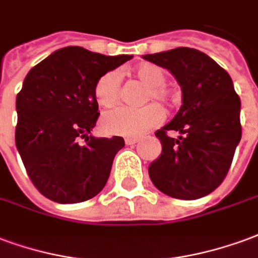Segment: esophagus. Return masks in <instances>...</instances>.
<instances>
[{"mask_svg": "<svg viewBox=\"0 0 258 258\" xmlns=\"http://www.w3.org/2000/svg\"><path fill=\"white\" fill-rule=\"evenodd\" d=\"M139 142H140V139H137V137H127V139H125V143H126L127 146H133V144H136Z\"/></svg>", "mask_w": 258, "mask_h": 258, "instance_id": "esophagus-1", "label": "esophagus"}]
</instances>
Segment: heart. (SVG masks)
I'll return each mask as SVG.
<instances>
[{
    "mask_svg": "<svg viewBox=\"0 0 258 258\" xmlns=\"http://www.w3.org/2000/svg\"><path fill=\"white\" fill-rule=\"evenodd\" d=\"M136 74L139 80L150 86L147 100L154 99L163 104H172L176 100L172 92L165 86L166 73L159 66L143 64L137 67ZM121 81V73L118 70H111L101 75L95 85L96 101L103 107L112 106L119 97ZM162 118V110L157 104H148L142 108L119 106L103 114L100 127L106 135L136 137L157 126Z\"/></svg>",
    "mask_w": 258,
    "mask_h": 258,
    "instance_id": "1",
    "label": "heart"
}]
</instances>
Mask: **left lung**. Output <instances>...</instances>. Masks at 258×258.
I'll list each match as a JSON object with an SVG mask.
<instances>
[{"label": "left lung", "mask_w": 258, "mask_h": 258, "mask_svg": "<svg viewBox=\"0 0 258 258\" xmlns=\"http://www.w3.org/2000/svg\"><path fill=\"white\" fill-rule=\"evenodd\" d=\"M143 59L169 70L183 93L177 114L155 132L162 152L148 168L150 178L172 198H202L223 183L240 142L239 96L228 73L201 50L176 48ZM169 130L180 136L168 137Z\"/></svg>", "instance_id": "obj_1"}]
</instances>
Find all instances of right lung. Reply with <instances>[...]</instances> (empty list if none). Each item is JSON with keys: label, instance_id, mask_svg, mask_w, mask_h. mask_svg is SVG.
Wrapping results in <instances>:
<instances>
[{"label": "right lung", "instance_id": "obj_1", "mask_svg": "<svg viewBox=\"0 0 258 258\" xmlns=\"http://www.w3.org/2000/svg\"><path fill=\"white\" fill-rule=\"evenodd\" d=\"M131 59L67 46L26 75L16 96L15 142L30 180L50 201L78 204L104 188L125 142L90 135L100 114L95 85Z\"/></svg>", "mask_w": 258, "mask_h": 258}]
</instances>
